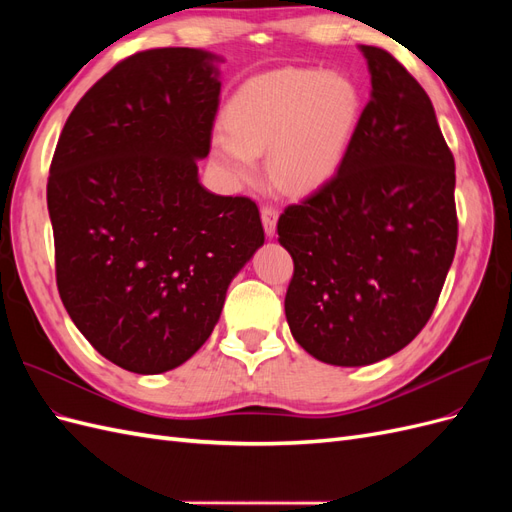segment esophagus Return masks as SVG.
I'll return each mask as SVG.
<instances>
[{
	"mask_svg": "<svg viewBox=\"0 0 512 512\" xmlns=\"http://www.w3.org/2000/svg\"><path fill=\"white\" fill-rule=\"evenodd\" d=\"M260 218H262V228H265V235L271 239L275 235V228H277V211L273 207H262L260 211Z\"/></svg>",
	"mask_w": 512,
	"mask_h": 512,
	"instance_id": "esophagus-1",
	"label": "esophagus"
}]
</instances>
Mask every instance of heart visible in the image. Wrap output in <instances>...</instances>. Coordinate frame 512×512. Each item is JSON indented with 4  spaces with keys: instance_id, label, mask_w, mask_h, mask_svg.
<instances>
[{
    "instance_id": "b5f03b06",
    "label": "heart",
    "mask_w": 512,
    "mask_h": 512,
    "mask_svg": "<svg viewBox=\"0 0 512 512\" xmlns=\"http://www.w3.org/2000/svg\"><path fill=\"white\" fill-rule=\"evenodd\" d=\"M361 91L348 74L280 68L247 79L224 106V130L211 138L213 160L232 183L269 177L290 194H312L342 168L361 119Z\"/></svg>"
}]
</instances>
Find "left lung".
<instances>
[{
	"label": "left lung",
	"mask_w": 512,
	"mask_h": 512,
	"mask_svg": "<svg viewBox=\"0 0 512 512\" xmlns=\"http://www.w3.org/2000/svg\"><path fill=\"white\" fill-rule=\"evenodd\" d=\"M369 102L337 175L290 205L286 320L314 359L361 367L406 348L438 303L457 247L455 160L425 89L361 44Z\"/></svg>",
	"instance_id": "8db88e82"
}]
</instances>
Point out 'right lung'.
<instances>
[{"label": "right lung", "instance_id": "1", "mask_svg": "<svg viewBox=\"0 0 512 512\" xmlns=\"http://www.w3.org/2000/svg\"><path fill=\"white\" fill-rule=\"evenodd\" d=\"M222 61L181 46L128 57L74 106L53 156L59 297L87 342L134 374L194 356L265 243L256 203L198 179Z\"/></svg>", "mask_w": 512, "mask_h": 512}]
</instances>
